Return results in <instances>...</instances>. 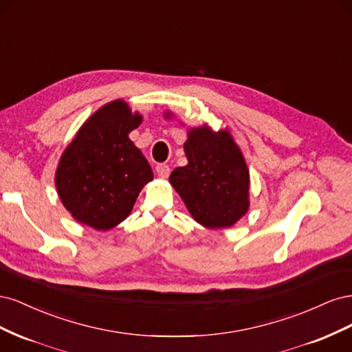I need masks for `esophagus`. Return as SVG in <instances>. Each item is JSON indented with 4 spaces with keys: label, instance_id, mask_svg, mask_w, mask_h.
Listing matches in <instances>:
<instances>
[{
    "label": "esophagus",
    "instance_id": "obj_1",
    "mask_svg": "<svg viewBox=\"0 0 352 352\" xmlns=\"http://www.w3.org/2000/svg\"><path fill=\"white\" fill-rule=\"evenodd\" d=\"M155 172H157V175H158L160 177L166 179V177H168V175H170V168H168V166H166V164H158V166L155 167Z\"/></svg>",
    "mask_w": 352,
    "mask_h": 352
}]
</instances>
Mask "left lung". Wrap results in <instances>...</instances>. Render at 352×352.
<instances>
[{
    "label": "left lung",
    "instance_id": "obj_1",
    "mask_svg": "<svg viewBox=\"0 0 352 352\" xmlns=\"http://www.w3.org/2000/svg\"><path fill=\"white\" fill-rule=\"evenodd\" d=\"M164 117L175 119L168 110ZM184 151L188 164L176 167L168 182L189 214L207 229L235 225L250 208V170L232 133L208 124L190 127Z\"/></svg>",
    "mask_w": 352,
    "mask_h": 352
}]
</instances>
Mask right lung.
I'll return each mask as SVG.
<instances>
[{"label":"right lung","mask_w":352,"mask_h":352,"mask_svg":"<svg viewBox=\"0 0 352 352\" xmlns=\"http://www.w3.org/2000/svg\"><path fill=\"white\" fill-rule=\"evenodd\" d=\"M142 123L123 100L104 104L85 122L63 151L56 189L72 217L95 230H110L135 206L154 175L129 138Z\"/></svg>","instance_id":"1"}]
</instances>
